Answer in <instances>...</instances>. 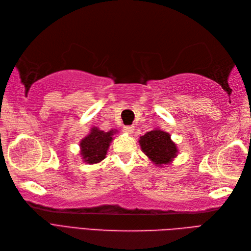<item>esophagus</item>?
I'll return each mask as SVG.
<instances>
[{
	"label": "esophagus",
	"mask_w": 251,
	"mask_h": 251,
	"mask_svg": "<svg viewBox=\"0 0 251 251\" xmlns=\"http://www.w3.org/2000/svg\"><path fill=\"white\" fill-rule=\"evenodd\" d=\"M123 130L128 134H131L133 132V126H124Z\"/></svg>",
	"instance_id": "esophagus-1"
}]
</instances>
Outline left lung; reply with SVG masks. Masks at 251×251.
Returning <instances> with one entry per match:
<instances>
[{"instance_id":"obj_1","label":"left lung","mask_w":251,"mask_h":251,"mask_svg":"<svg viewBox=\"0 0 251 251\" xmlns=\"http://www.w3.org/2000/svg\"><path fill=\"white\" fill-rule=\"evenodd\" d=\"M139 143L145 155L156 167L170 165L179 153L170 133L159 128L145 133L140 137Z\"/></svg>"}]
</instances>
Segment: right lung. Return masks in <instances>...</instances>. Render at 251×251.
Wrapping results in <instances>:
<instances>
[{"label":"right lung","mask_w":251,"mask_h":251,"mask_svg":"<svg viewBox=\"0 0 251 251\" xmlns=\"http://www.w3.org/2000/svg\"><path fill=\"white\" fill-rule=\"evenodd\" d=\"M116 133H118L117 129H110L105 132L98 127L91 128L90 133L79 143L80 156L83 159V163L95 165L106 157L107 150Z\"/></svg>","instance_id":"add662e5"}]
</instances>
